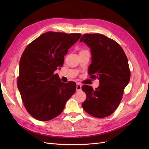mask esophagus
Wrapping results in <instances>:
<instances>
[{
    "label": "esophagus",
    "mask_w": 149,
    "mask_h": 149,
    "mask_svg": "<svg viewBox=\"0 0 149 149\" xmlns=\"http://www.w3.org/2000/svg\"><path fill=\"white\" fill-rule=\"evenodd\" d=\"M81 87L82 85L80 83H77V85H76V91H80L81 90Z\"/></svg>",
    "instance_id": "34e87169"
}]
</instances>
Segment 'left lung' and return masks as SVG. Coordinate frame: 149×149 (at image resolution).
Wrapping results in <instances>:
<instances>
[{
  "mask_svg": "<svg viewBox=\"0 0 149 149\" xmlns=\"http://www.w3.org/2000/svg\"><path fill=\"white\" fill-rule=\"evenodd\" d=\"M79 42H83L91 49L90 78L100 81V86L95 90L88 85L83 86L86 99L82 107L94 117L106 118L118 108L129 82L128 60L119 45L103 35L84 34Z\"/></svg>",
  "mask_w": 149,
  "mask_h": 149,
  "instance_id": "8db88e82",
  "label": "left lung"
}]
</instances>
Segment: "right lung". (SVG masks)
Returning a JSON list of instances; mask_svg holds the SVG:
<instances>
[{"label": "right lung", "instance_id": "add662e5", "mask_svg": "<svg viewBox=\"0 0 149 149\" xmlns=\"http://www.w3.org/2000/svg\"><path fill=\"white\" fill-rule=\"evenodd\" d=\"M80 33L48 31L26 47L20 58L17 87L29 113L40 121L56 118L75 93L76 84L61 81L55 71Z\"/></svg>", "mask_w": 149, "mask_h": 149}]
</instances>
